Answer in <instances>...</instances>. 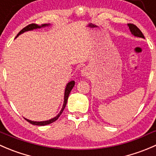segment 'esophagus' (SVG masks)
<instances>
[{"mask_svg":"<svg viewBox=\"0 0 156 156\" xmlns=\"http://www.w3.org/2000/svg\"><path fill=\"white\" fill-rule=\"evenodd\" d=\"M81 74H82L83 76H85V75H87V71L86 70V69H84L81 71Z\"/></svg>","mask_w":156,"mask_h":156,"instance_id":"obj_1","label":"esophagus"}]
</instances>
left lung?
<instances>
[{
    "instance_id": "obj_1",
    "label": "left lung",
    "mask_w": 156,
    "mask_h": 156,
    "mask_svg": "<svg viewBox=\"0 0 156 156\" xmlns=\"http://www.w3.org/2000/svg\"><path fill=\"white\" fill-rule=\"evenodd\" d=\"M128 27H129V30H130V32L132 33L133 35H134L135 36H137V37L145 38L143 33L141 32V30H140L136 26L134 25V24L133 23H129L128 24Z\"/></svg>"
}]
</instances>
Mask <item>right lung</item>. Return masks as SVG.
I'll return each instance as SVG.
<instances>
[{
	"instance_id": "add662e5",
	"label": "right lung",
	"mask_w": 156,
	"mask_h": 156,
	"mask_svg": "<svg viewBox=\"0 0 156 156\" xmlns=\"http://www.w3.org/2000/svg\"><path fill=\"white\" fill-rule=\"evenodd\" d=\"M49 24H43V25H41V26H39V25H37V24H36V23H31V24H30V25L27 26L26 27H24L23 30H21L19 32V33L16 35V37H17L19 35H20L21 33H24V32H26V31H29V30H34V29H37V28H41V27H46V26H49ZM74 86H75V81H70V82H69L67 84V85H66V90H65L64 104H63L62 108L60 113H58V114L56 116H55L54 118L51 119V120H46V121H41V122L32 121V120H27V119H25V120H27V121H28L30 123H31V124L37 125V126H45V125L50 124V123L55 122V120H58V118L60 116V115L62 114V113L63 110H64L65 107H66V104H67V101H68V98H69V94H70L72 89L73 88Z\"/></svg>"
}]
</instances>
